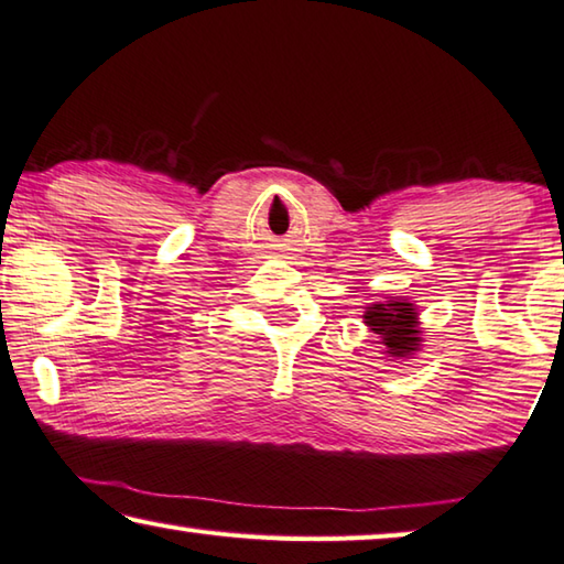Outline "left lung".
Instances as JSON below:
<instances>
[{"instance_id": "8db88e82", "label": "left lung", "mask_w": 564, "mask_h": 564, "mask_svg": "<svg viewBox=\"0 0 564 564\" xmlns=\"http://www.w3.org/2000/svg\"><path fill=\"white\" fill-rule=\"evenodd\" d=\"M362 317L367 329L380 337L382 355L390 362L412 359L422 349L420 312L410 300L384 297L382 302H372Z\"/></svg>"}]
</instances>
